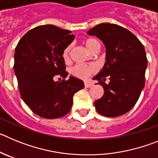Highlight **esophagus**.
Returning <instances> with one entry per match:
<instances>
[{
    "instance_id": "esophagus-1",
    "label": "esophagus",
    "mask_w": 158,
    "mask_h": 158,
    "mask_svg": "<svg viewBox=\"0 0 158 158\" xmlns=\"http://www.w3.org/2000/svg\"><path fill=\"white\" fill-rule=\"evenodd\" d=\"M93 86V82L90 81H85V88H91Z\"/></svg>"
}]
</instances>
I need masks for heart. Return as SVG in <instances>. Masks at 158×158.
<instances>
[{"label":"heart","mask_w":158,"mask_h":158,"mask_svg":"<svg viewBox=\"0 0 158 158\" xmlns=\"http://www.w3.org/2000/svg\"><path fill=\"white\" fill-rule=\"evenodd\" d=\"M84 45L85 46L86 49L90 53H93L98 47L100 48V43L96 40L91 39V38L85 40ZM70 50V46H67L64 49V51H62V58L65 62L69 61ZM95 72H96V67L93 65H80V64H78V65H74L70 69V73L73 76L81 78V79H85V78L89 77L90 75L93 74Z\"/></svg>","instance_id":"obj_1"}]
</instances>
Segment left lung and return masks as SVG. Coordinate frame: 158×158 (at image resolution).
<instances>
[{"mask_svg": "<svg viewBox=\"0 0 158 158\" xmlns=\"http://www.w3.org/2000/svg\"><path fill=\"white\" fill-rule=\"evenodd\" d=\"M106 47V62L93 77L103 86L104 96L94 102L97 112L107 117L122 115L135 105L145 85L147 58L144 46L127 29L109 23L88 31ZM107 78L110 83L106 84Z\"/></svg>", "mask_w": 158, "mask_h": 158, "instance_id": "obj_1", "label": "left lung"}]
</instances>
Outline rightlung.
Returning a JSON list of instances; mask_svg holds the SVG:
<instances>
[{
    "mask_svg": "<svg viewBox=\"0 0 158 158\" xmlns=\"http://www.w3.org/2000/svg\"><path fill=\"white\" fill-rule=\"evenodd\" d=\"M74 35L54 25H41L27 31L18 43L14 71L20 96L31 111L45 118L65 115L71 109L73 95L84 89V82L70 76L65 80L62 51ZM63 78L62 82L54 79Z\"/></svg>",
    "mask_w": 158,
    "mask_h": 158,
    "instance_id": "add662e5",
    "label": "right lung"
}]
</instances>
